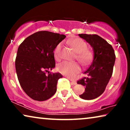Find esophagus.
<instances>
[{
	"label": "esophagus",
	"mask_w": 130,
	"mask_h": 130,
	"mask_svg": "<svg viewBox=\"0 0 130 130\" xmlns=\"http://www.w3.org/2000/svg\"><path fill=\"white\" fill-rule=\"evenodd\" d=\"M70 80L71 81V82H72V85H75L77 84V82H76V81L74 80H73V79H70Z\"/></svg>",
	"instance_id": "34e87169"
}]
</instances>
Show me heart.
<instances>
[{"label":"heart","mask_w":130,"mask_h":130,"mask_svg":"<svg viewBox=\"0 0 130 130\" xmlns=\"http://www.w3.org/2000/svg\"><path fill=\"white\" fill-rule=\"evenodd\" d=\"M69 42L77 53L76 59L84 66H88L91 63L94 56L93 53L88 48V44L85 41L81 38H76L70 40ZM62 46L63 44L60 42L54 48V56L57 61H60L61 59ZM57 69L60 73L70 78L75 77L81 70V67L77 62L63 61L58 64Z\"/></svg>","instance_id":"b5f03b06"}]
</instances>
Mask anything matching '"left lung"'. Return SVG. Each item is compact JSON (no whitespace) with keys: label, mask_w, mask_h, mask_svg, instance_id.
I'll use <instances>...</instances> for the list:
<instances>
[{"label":"left lung","mask_w":130,"mask_h":130,"mask_svg":"<svg viewBox=\"0 0 130 130\" xmlns=\"http://www.w3.org/2000/svg\"><path fill=\"white\" fill-rule=\"evenodd\" d=\"M93 47L94 57L90 67L84 72L86 77L77 81L85 87V92L79 96L90 100L102 95L111 79L115 61V54L111 44L96 34H79Z\"/></svg>","instance_id":"obj_1"}]
</instances>
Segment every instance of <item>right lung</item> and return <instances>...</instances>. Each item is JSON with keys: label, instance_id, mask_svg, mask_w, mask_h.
Returning <instances> with one entry per match:
<instances>
[{"label": "right lung", "instance_id": "obj_1", "mask_svg": "<svg viewBox=\"0 0 130 130\" xmlns=\"http://www.w3.org/2000/svg\"><path fill=\"white\" fill-rule=\"evenodd\" d=\"M65 38L64 35L41 31L19 45L15 59L18 79L24 91L34 100H47L56 92L58 80L63 76L60 73L49 74L48 70L56 66L55 47Z\"/></svg>", "mask_w": 130, "mask_h": 130}]
</instances>
